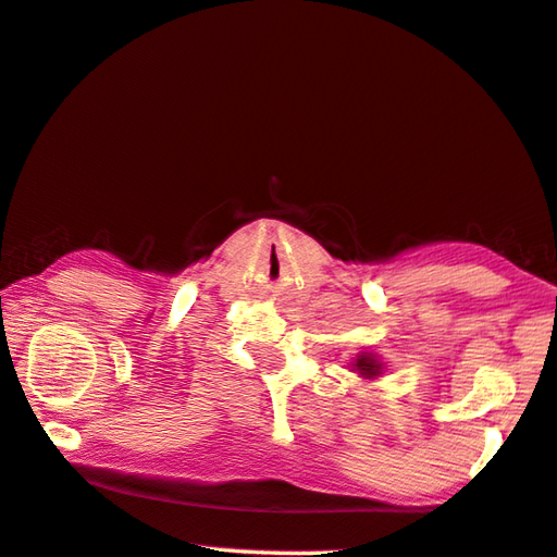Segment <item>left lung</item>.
Segmentation results:
<instances>
[{
  "label": "left lung",
  "mask_w": 557,
  "mask_h": 557,
  "mask_svg": "<svg viewBox=\"0 0 557 557\" xmlns=\"http://www.w3.org/2000/svg\"><path fill=\"white\" fill-rule=\"evenodd\" d=\"M349 369L355 374H359L361 379L374 382V379L384 374V361L379 359L374 351H357V357H351V361H349Z\"/></svg>",
  "instance_id": "obj_1"
}]
</instances>
